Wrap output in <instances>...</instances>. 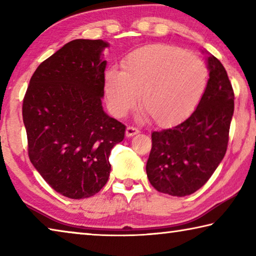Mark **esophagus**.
Returning <instances> with one entry per match:
<instances>
[{
    "instance_id": "esophagus-1",
    "label": "esophagus",
    "mask_w": 256,
    "mask_h": 256,
    "mask_svg": "<svg viewBox=\"0 0 256 256\" xmlns=\"http://www.w3.org/2000/svg\"><path fill=\"white\" fill-rule=\"evenodd\" d=\"M138 128H133V126H128L126 128V131H125V136H126L128 138H131L133 136H136V134H138Z\"/></svg>"
}]
</instances>
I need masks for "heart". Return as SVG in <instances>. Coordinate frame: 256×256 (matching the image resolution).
<instances>
[{
  "mask_svg": "<svg viewBox=\"0 0 256 256\" xmlns=\"http://www.w3.org/2000/svg\"><path fill=\"white\" fill-rule=\"evenodd\" d=\"M208 84L203 60L180 47L156 44L128 55L122 71L110 68L104 90L110 112L118 118L140 106L152 122L162 126L180 122L201 102Z\"/></svg>",
  "mask_w": 256,
  "mask_h": 256,
  "instance_id": "b5f03b06",
  "label": "heart"
}]
</instances>
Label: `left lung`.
Returning a JSON list of instances; mask_svg holds the SVG:
<instances>
[{
    "mask_svg": "<svg viewBox=\"0 0 256 256\" xmlns=\"http://www.w3.org/2000/svg\"><path fill=\"white\" fill-rule=\"evenodd\" d=\"M206 54L210 78L196 110L176 126L151 134L146 176L158 192L172 196L201 188L227 151L235 97L224 66Z\"/></svg>",
    "mask_w": 256,
    "mask_h": 256,
    "instance_id": "1",
    "label": "left lung"
}]
</instances>
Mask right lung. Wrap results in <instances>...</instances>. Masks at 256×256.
<instances>
[{
  "instance_id": "1",
  "label": "right lung",
  "mask_w": 256,
  "mask_h": 256,
  "mask_svg": "<svg viewBox=\"0 0 256 256\" xmlns=\"http://www.w3.org/2000/svg\"><path fill=\"white\" fill-rule=\"evenodd\" d=\"M102 40H74L45 60L30 79L22 118L30 162L47 184L70 198L98 193L125 125L102 105L107 66Z\"/></svg>"
}]
</instances>
